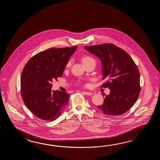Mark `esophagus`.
<instances>
[{
	"label": "esophagus",
	"mask_w": 160,
	"mask_h": 160,
	"mask_svg": "<svg viewBox=\"0 0 160 160\" xmlns=\"http://www.w3.org/2000/svg\"><path fill=\"white\" fill-rule=\"evenodd\" d=\"M84 94H85V95H92V92H83Z\"/></svg>",
	"instance_id": "esophagus-1"
}]
</instances>
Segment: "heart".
I'll list each match as a JSON object with an SVG mask.
<instances>
[{"label":"heart","instance_id":"b5f03b06","mask_svg":"<svg viewBox=\"0 0 160 160\" xmlns=\"http://www.w3.org/2000/svg\"><path fill=\"white\" fill-rule=\"evenodd\" d=\"M82 61L83 62V63L84 65H88L90 63L94 62L95 63V59L92 57V56L88 55H86L82 57ZM72 64V61H68V63H67V67H70Z\"/></svg>","mask_w":160,"mask_h":160}]
</instances>
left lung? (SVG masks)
Listing matches in <instances>:
<instances>
[{
    "instance_id": "8db88e82",
    "label": "left lung",
    "mask_w": 160,
    "mask_h": 160,
    "mask_svg": "<svg viewBox=\"0 0 160 160\" xmlns=\"http://www.w3.org/2000/svg\"><path fill=\"white\" fill-rule=\"evenodd\" d=\"M85 48L101 59L102 80L106 81L101 87L110 90L98 108L108 116L126 112L136 103L141 90L139 72L133 59L122 48L112 43Z\"/></svg>"
}]
</instances>
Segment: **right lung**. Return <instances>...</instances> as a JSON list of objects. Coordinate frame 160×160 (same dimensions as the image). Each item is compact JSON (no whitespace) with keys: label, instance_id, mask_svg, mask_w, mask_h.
Returning <instances> with one entry per match:
<instances>
[{"label":"right lung","instance_id":"obj_1","mask_svg":"<svg viewBox=\"0 0 160 160\" xmlns=\"http://www.w3.org/2000/svg\"><path fill=\"white\" fill-rule=\"evenodd\" d=\"M77 46L50 48L30 58L21 78L22 98L34 116L44 121H54L68 105L70 95L52 91V82L62 77L68 59Z\"/></svg>","mask_w":160,"mask_h":160}]
</instances>
